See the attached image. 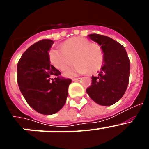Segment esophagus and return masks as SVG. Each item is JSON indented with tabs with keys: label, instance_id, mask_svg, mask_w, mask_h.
Segmentation results:
<instances>
[{
	"label": "esophagus",
	"instance_id": "esophagus-1",
	"mask_svg": "<svg viewBox=\"0 0 149 149\" xmlns=\"http://www.w3.org/2000/svg\"><path fill=\"white\" fill-rule=\"evenodd\" d=\"M80 79H81V77H74V78H72V81H80Z\"/></svg>",
	"mask_w": 149,
	"mask_h": 149
}]
</instances>
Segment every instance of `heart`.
<instances>
[{
  "instance_id": "1",
  "label": "heart",
  "mask_w": 149,
  "mask_h": 149,
  "mask_svg": "<svg viewBox=\"0 0 149 149\" xmlns=\"http://www.w3.org/2000/svg\"><path fill=\"white\" fill-rule=\"evenodd\" d=\"M76 63L71 68L64 71L65 76L84 74L89 71L94 73L99 70L104 61V54L98 45L92 44L89 39L74 37L63 43L61 48H52L49 51L51 64L63 70L73 62Z\"/></svg>"
}]
</instances>
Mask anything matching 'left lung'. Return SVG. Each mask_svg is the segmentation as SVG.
<instances>
[{
  "instance_id": "left-lung-1",
  "label": "left lung",
  "mask_w": 149,
  "mask_h": 149,
  "mask_svg": "<svg viewBox=\"0 0 149 149\" xmlns=\"http://www.w3.org/2000/svg\"><path fill=\"white\" fill-rule=\"evenodd\" d=\"M89 37L101 46L104 63L98 75L92 76V85L86 93L98 104L110 106L119 101L127 89L130 60L125 48L114 39L96 33Z\"/></svg>"
}]
</instances>
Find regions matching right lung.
Masks as SVG:
<instances>
[{"instance_id": "1", "label": "right lung", "mask_w": 149, "mask_h": 149, "mask_svg": "<svg viewBox=\"0 0 149 149\" xmlns=\"http://www.w3.org/2000/svg\"><path fill=\"white\" fill-rule=\"evenodd\" d=\"M54 41L42 39L29 47L17 65V81L21 93L33 110L44 115L56 113L66 101L71 79L61 77L51 65L49 51ZM52 75L56 76L51 79Z\"/></svg>"}]
</instances>
